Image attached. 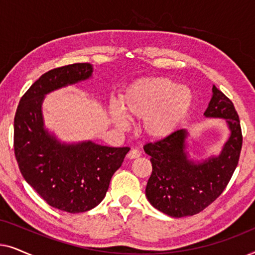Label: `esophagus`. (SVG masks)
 Returning <instances> with one entry per match:
<instances>
[{"mask_svg":"<svg viewBox=\"0 0 255 255\" xmlns=\"http://www.w3.org/2000/svg\"><path fill=\"white\" fill-rule=\"evenodd\" d=\"M139 156H140V152H139L138 149L133 148L128 153V159H135V158H139Z\"/></svg>","mask_w":255,"mask_h":255,"instance_id":"obj_1","label":"esophagus"}]
</instances>
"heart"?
Segmentation results:
<instances>
[{
	"instance_id": "b5f03b06",
	"label": "heart",
	"mask_w": 255,
	"mask_h": 255,
	"mask_svg": "<svg viewBox=\"0 0 255 255\" xmlns=\"http://www.w3.org/2000/svg\"><path fill=\"white\" fill-rule=\"evenodd\" d=\"M194 95L186 86L168 78H146L131 83L121 97V107L113 103L109 115L120 128L127 121L142 120V130L153 140H163L175 133L190 113Z\"/></svg>"
}]
</instances>
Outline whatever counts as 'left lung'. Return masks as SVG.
I'll use <instances>...</instances> for the list:
<instances>
[{
  "mask_svg": "<svg viewBox=\"0 0 255 255\" xmlns=\"http://www.w3.org/2000/svg\"><path fill=\"white\" fill-rule=\"evenodd\" d=\"M207 118H223L229 137L218 154L198 160L190 155L187 130L144 146L151 156L152 174L146 186V197L156 210L181 218L193 216L211 204L228 186L242 151L243 135L235 106L215 86L204 111Z\"/></svg>",
  "mask_w": 255,
  "mask_h": 255,
  "instance_id": "left-lung-1",
  "label": "left lung"
}]
</instances>
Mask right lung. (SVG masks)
<instances>
[{"mask_svg": "<svg viewBox=\"0 0 255 255\" xmlns=\"http://www.w3.org/2000/svg\"><path fill=\"white\" fill-rule=\"evenodd\" d=\"M90 64H73L45 73L19 101L13 122V146L27 183L59 210L78 214L99 205L130 147L93 140L66 142L45 127V96L93 78Z\"/></svg>", "mask_w": 255, "mask_h": 255, "instance_id": "obj_1", "label": "right lung"}]
</instances>
